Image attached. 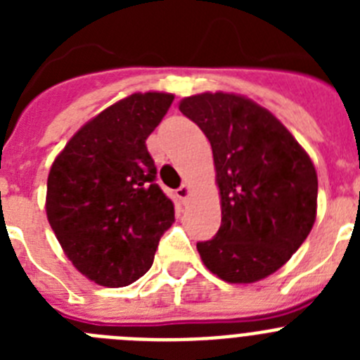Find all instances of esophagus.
<instances>
[{"label":"esophagus","mask_w":360,"mask_h":360,"mask_svg":"<svg viewBox=\"0 0 360 360\" xmlns=\"http://www.w3.org/2000/svg\"><path fill=\"white\" fill-rule=\"evenodd\" d=\"M176 196H178V200H180V202L182 203H186L187 200H189V196H191V187L187 186V184H184V186H180L176 189Z\"/></svg>","instance_id":"34e87169"}]
</instances>
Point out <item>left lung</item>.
I'll return each mask as SVG.
<instances>
[{
	"label": "left lung",
	"instance_id": "obj_1",
	"mask_svg": "<svg viewBox=\"0 0 360 360\" xmlns=\"http://www.w3.org/2000/svg\"><path fill=\"white\" fill-rule=\"evenodd\" d=\"M180 111L205 133L221 202L216 236L196 243L203 265L227 283L274 274L310 234L317 173L308 153L269 110L236 94H198Z\"/></svg>",
	"mask_w": 360,
	"mask_h": 360
}]
</instances>
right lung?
<instances>
[{
    "instance_id": "right-lung-1",
    "label": "right lung",
    "mask_w": 360,
    "mask_h": 360,
    "mask_svg": "<svg viewBox=\"0 0 360 360\" xmlns=\"http://www.w3.org/2000/svg\"><path fill=\"white\" fill-rule=\"evenodd\" d=\"M173 94H133L82 126L46 184V216L73 266L97 285L119 288L148 272L160 236L174 221L146 139Z\"/></svg>"
}]
</instances>
